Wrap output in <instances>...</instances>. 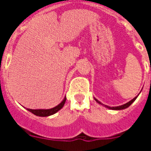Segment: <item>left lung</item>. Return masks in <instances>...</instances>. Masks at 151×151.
Masks as SVG:
<instances>
[{
  "label": "left lung",
  "mask_w": 151,
  "mask_h": 151,
  "mask_svg": "<svg viewBox=\"0 0 151 151\" xmlns=\"http://www.w3.org/2000/svg\"><path fill=\"white\" fill-rule=\"evenodd\" d=\"M138 96H139V95H138ZM138 96L135 97V98L132 99V100L129 101V102H128V103H125V104H123V105H121V106H107V105H104V104H103V103H101L100 101H99L97 99H96L95 97H94V99H95V100L96 101L97 103H99V104L103 106H105V107L107 108V109H110V110H124V109H126V108L129 107V106L131 105L132 103H133L134 101L136 100V98L138 97Z\"/></svg>",
  "instance_id": "8db88e82"
}]
</instances>
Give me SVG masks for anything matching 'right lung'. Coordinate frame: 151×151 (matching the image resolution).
Wrapping results in <instances>:
<instances>
[{
    "mask_svg": "<svg viewBox=\"0 0 151 151\" xmlns=\"http://www.w3.org/2000/svg\"><path fill=\"white\" fill-rule=\"evenodd\" d=\"M66 97H64V99L62 100V102L59 104L51 109H37V110H33V109H27V110H29V112H31L32 114H34L36 116H39V117H48V116H51L52 114H55V113H57L59 110H61L62 108L63 107L65 102H66Z\"/></svg>",
    "mask_w": 151,
    "mask_h": 151,
    "instance_id": "obj_1",
    "label": "right lung"
}]
</instances>
